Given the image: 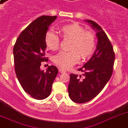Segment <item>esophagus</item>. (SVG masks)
Segmentation results:
<instances>
[{"mask_svg":"<svg viewBox=\"0 0 128 128\" xmlns=\"http://www.w3.org/2000/svg\"><path fill=\"white\" fill-rule=\"evenodd\" d=\"M58 71H59V72H60V73H64V72H66V71L64 69H63V68H59L58 69Z\"/></svg>","mask_w":128,"mask_h":128,"instance_id":"obj_1","label":"esophagus"}]
</instances>
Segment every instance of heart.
<instances>
[{"label":"heart","mask_w":128,"mask_h":128,"mask_svg":"<svg viewBox=\"0 0 128 128\" xmlns=\"http://www.w3.org/2000/svg\"><path fill=\"white\" fill-rule=\"evenodd\" d=\"M58 31L64 39H70L69 52H61L54 56L53 61L60 68L67 69L79 61L85 60L93 54L96 46V38L93 32L86 31L78 23H70L58 28ZM46 46L51 50H58L60 38L52 30L46 32L44 38Z\"/></svg>","instance_id":"heart-1"}]
</instances>
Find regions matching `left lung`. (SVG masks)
Returning <instances> with one entry per match:
<instances>
[{"label": "left lung", "instance_id": "8db88e82", "mask_svg": "<svg viewBox=\"0 0 128 128\" xmlns=\"http://www.w3.org/2000/svg\"><path fill=\"white\" fill-rule=\"evenodd\" d=\"M96 32L98 44L93 56L82 68V76L70 74L68 94L76 103H86L103 90L113 72L115 54L105 32L94 21L85 20Z\"/></svg>", "mask_w": 128, "mask_h": 128}]
</instances>
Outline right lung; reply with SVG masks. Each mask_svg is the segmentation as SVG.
<instances>
[{
  "label": "right lung",
  "instance_id": "add662e5",
  "mask_svg": "<svg viewBox=\"0 0 128 128\" xmlns=\"http://www.w3.org/2000/svg\"><path fill=\"white\" fill-rule=\"evenodd\" d=\"M56 16H42L32 22L18 37L14 48L15 72L21 86L31 97L44 100L50 96L58 68L50 66L46 72L41 70L46 45L44 38L49 26Z\"/></svg>",
  "mask_w": 128,
  "mask_h": 128
}]
</instances>
